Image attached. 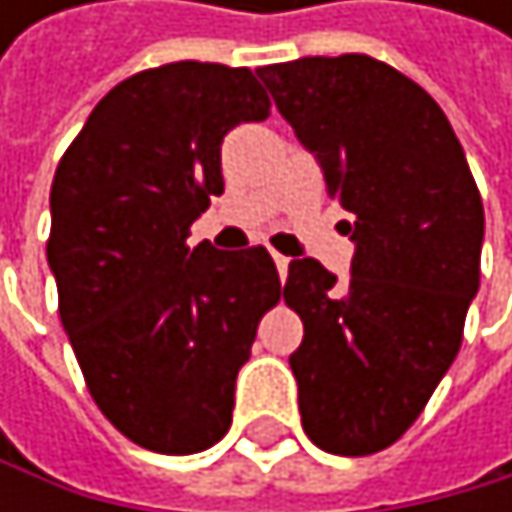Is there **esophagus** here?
Wrapping results in <instances>:
<instances>
[{"label": "esophagus", "instance_id": "esophagus-1", "mask_svg": "<svg viewBox=\"0 0 512 512\" xmlns=\"http://www.w3.org/2000/svg\"><path fill=\"white\" fill-rule=\"evenodd\" d=\"M273 261H276V270H279V276L285 279V276H288V258H285V254H279V251H273Z\"/></svg>", "mask_w": 512, "mask_h": 512}]
</instances>
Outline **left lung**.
<instances>
[{"label": "left lung", "mask_w": 512, "mask_h": 512, "mask_svg": "<svg viewBox=\"0 0 512 512\" xmlns=\"http://www.w3.org/2000/svg\"><path fill=\"white\" fill-rule=\"evenodd\" d=\"M258 76L356 218L350 279L313 258L288 264L282 298L304 322L288 359L301 424L331 455H375L418 421L461 350L482 196L439 104L390 64L301 57Z\"/></svg>", "instance_id": "obj_1"}]
</instances>
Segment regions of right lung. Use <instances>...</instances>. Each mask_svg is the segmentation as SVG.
Here are the masks:
<instances>
[{"label": "right lung", "mask_w": 512, "mask_h": 512, "mask_svg": "<svg viewBox=\"0 0 512 512\" xmlns=\"http://www.w3.org/2000/svg\"><path fill=\"white\" fill-rule=\"evenodd\" d=\"M267 116L248 67H153L104 94L54 171L57 313L104 418L159 455L224 439L236 375L282 294L264 245H187L224 193V134Z\"/></svg>", "instance_id": "obj_1"}]
</instances>
